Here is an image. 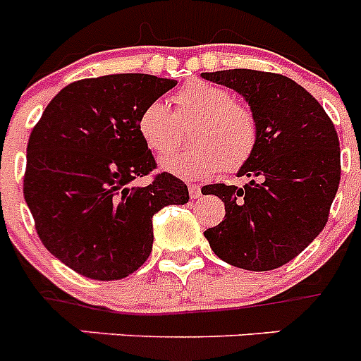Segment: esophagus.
Listing matches in <instances>:
<instances>
[{
	"label": "esophagus",
	"mask_w": 361,
	"mask_h": 361,
	"mask_svg": "<svg viewBox=\"0 0 361 361\" xmlns=\"http://www.w3.org/2000/svg\"><path fill=\"white\" fill-rule=\"evenodd\" d=\"M188 191H190L191 199H199V197H200V186H199V184H190V186H188Z\"/></svg>",
	"instance_id": "34e87169"
}]
</instances>
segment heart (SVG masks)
<instances>
[{
	"label": "heart",
	"mask_w": 361,
	"mask_h": 361,
	"mask_svg": "<svg viewBox=\"0 0 361 361\" xmlns=\"http://www.w3.org/2000/svg\"><path fill=\"white\" fill-rule=\"evenodd\" d=\"M175 116L161 101H152L137 117V132L149 152L166 155L178 141V123L195 119L190 130V149L177 152L161 162V170L178 178H202L224 170H240L257 148L255 114L244 103L233 101L228 88L191 81L171 97Z\"/></svg>",
	"instance_id": "obj_1"
}]
</instances>
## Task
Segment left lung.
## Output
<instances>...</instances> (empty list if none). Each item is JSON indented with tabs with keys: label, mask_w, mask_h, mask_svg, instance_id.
Wrapping results in <instances>:
<instances>
[{
	"label": "left lung",
	"mask_w": 361,
	"mask_h": 361,
	"mask_svg": "<svg viewBox=\"0 0 361 361\" xmlns=\"http://www.w3.org/2000/svg\"><path fill=\"white\" fill-rule=\"evenodd\" d=\"M245 99L258 126L257 148L238 177L244 188L208 184L226 216L204 231L213 253L247 271L288 264L320 235L340 184V142L317 99L280 73L235 68L200 73Z\"/></svg>",
	"instance_id": "obj_1"
}]
</instances>
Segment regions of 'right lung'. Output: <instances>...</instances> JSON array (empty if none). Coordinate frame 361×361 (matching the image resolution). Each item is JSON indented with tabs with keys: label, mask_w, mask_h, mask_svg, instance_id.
<instances>
[{
	"label": "right lung",
	"mask_w": 361,
	"mask_h": 361,
	"mask_svg": "<svg viewBox=\"0 0 361 361\" xmlns=\"http://www.w3.org/2000/svg\"><path fill=\"white\" fill-rule=\"evenodd\" d=\"M175 85L148 73L70 82L32 130L25 202L44 247L86 279L132 275L152 253L153 215L190 200L186 184L166 171L128 188L157 166L137 117Z\"/></svg>",
	"instance_id": "right-lung-1"
}]
</instances>
